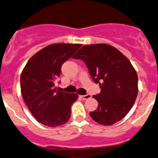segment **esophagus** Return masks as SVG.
<instances>
[{
    "mask_svg": "<svg viewBox=\"0 0 158 158\" xmlns=\"http://www.w3.org/2000/svg\"><path fill=\"white\" fill-rule=\"evenodd\" d=\"M81 98L82 99H88L91 98V95L89 94H86V95H83V96H81Z\"/></svg>",
    "mask_w": 158,
    "mask_h": 158,
    "instance_id": "obj_1",
    "label": "esophagus"
}]
</instances>
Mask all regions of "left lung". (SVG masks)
Here are the masks:
<instances>
[{
  "instance_id": "1",
  "label": "left lung",
  "mask_w": 158,
  "mask_h": 158,
  "mask_svg": "<svg viewBox=\"0 0 158 158\" xmlns=\"http://www.w3.org/2000/svg\"><path fill=\"white\" fill-rule=\"evenodd\" d=\"M73 58L85 62L93 82L101 89L99 94L93 96L99 105L89 113L92 119L104 126L122 120L138 93V77L129 59L107 44L84 45Z\"/></svg>"
}]
</instances>
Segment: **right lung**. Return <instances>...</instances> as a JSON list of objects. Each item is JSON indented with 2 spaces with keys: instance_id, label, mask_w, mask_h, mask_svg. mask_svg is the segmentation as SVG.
Instances as JSON below:
<instances>
[{
  "instance_id": "obj_1",
  "label": "right lung",
  "mask_w": 158,
  "mask_h": 158,
  "mask_svg": "<svg viewBox=\"0 0 158 158\" xmlns=\"http://www.w3.org/2000/svg\"><path fill=\"white\" fill-rule=\"evenodd\" d=\"M81 46L65 43L48 45L29 59L21 73L24 102L34 117L45 126H61L69 120L71 106L78 95L56 89L54 81L60 76L62 64Z\"/></svg>"
}]
</instances>
